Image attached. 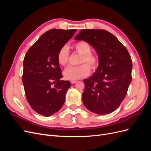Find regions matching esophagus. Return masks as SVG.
I'll return each mask as SVG.
<instances>
[{
  "instance_id": "obj_1",
  "label": "esophagus",
  "mask_w": 151,
  "mask_h": 151,
  "mask_svg": "<svg viewBox=\"0 0 151 151\" xmlns=\"http://www.w3.org/2000/svg\"><path fill=\"white\" fill-rule=\"evenodd\" d=\"M77 82V80H71L70 81V83H72V84H75V83H76Z\"/></svg>"
}]
</instances>
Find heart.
<instances>
[{
  "instance_id": "heart-1",
  "label": "heart",
  "mask_w": 151,
  "mask_h": 151,
  "mask_svg": "<svg viewBox=\"0 0 151 151\" xmlns=\"http://www.w3.org/2000/svg\"><path fill=\"white\" fill-rule=\"evenodd\" d=\"M74 48L77 52L82 54L80 63H87L92 68H96L98 65V58L96 55L91 52V46L84 41L77 42ZM69 49L67 45L62 47L57 53V60L61 65H65L68 62ZM86 63L78 66H68L63 71V76L68 80H77L88 76L91 72L90 67Z\"/></svg>"
}]
</instances>
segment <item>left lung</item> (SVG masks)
Returning a JSON list of instances; mask_svg holds the SVG:
<instances>
[{"mask_svg":"<svg viewBox=\"0 0 151 151\" xmlns=\"http://www.w3.org/2000/svg\"><path fill=\"white\" fill-rule=\"evenodd\" d=\"M74 40L88 43L98 56L96 70L83 81L84 105L98 115L114 111L124 99L132 81V62L127 48L103 29H82Z\"/></svg>","mask_w":151,"mask_h":151,"instance_id":"obj_1","label":"left lung"}]
</instances>
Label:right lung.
<instances>
[{"label":"right lung","mask_w":151,"mask_h":151,"mask_svg":"<svg viewBox=\"0 0 151 151\" xmlns=\"http://www.w3.org/2000/svg\"><path fill=\"white\" fill-rule=\"evenodd\" d=\"M76 29L47 31L27 52L23 61V83L27 101L40 115L50 116L64 104L70 81H62L57 53Z\"/></svg>","instance_id":"add662e5"}]
</instances>
